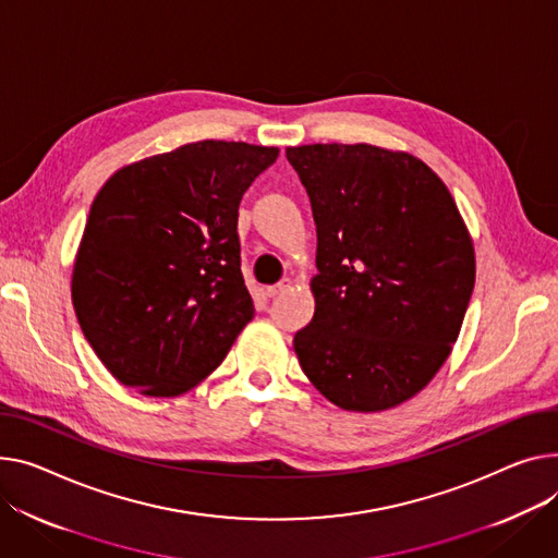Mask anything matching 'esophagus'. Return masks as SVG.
<instances>
[{"label":"esophagus","instance_id":"obj_1","mask_svg":"<svg viewBox=\"0 0 558 558\" xmlns=\"http://www.w3.org/2000/svg\"><path fill=\"white\" fill-rule=\"evenodd\" d=\"M291 287V280L289 278H282L280 282H276V284H271V287H267V295L269 299H274V295H280L282 291H287Z\"/></svg>","mask_w":558,"mask_h":558}]
</instances>
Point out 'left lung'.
Listing matches in <instances>:
<instances>
[{
  "instance_id": "obj_1",
  "label": "left lung",
  "mask_w": 558,
  "mask_h": 558,
  "mask_svg": "<svg viewBox=\"0 0 558 558\" xmlns=\"http://www.w3.org/2000/svg\"><path fill=\"white\" fill-rule=\"evenodd\" d=\"M316 221V312L295 331L303 373L345 411L417 395L451 354L475 255L441 179L405 153L356 143L287 147Z\"/></svg>"
}]
</instances>
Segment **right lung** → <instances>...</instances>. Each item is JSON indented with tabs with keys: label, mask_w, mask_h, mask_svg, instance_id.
Instances as JSON below:
<instances>
[{
	"label": "right lung",
	"mask_w": 558,
	"mask_h": 558,
	"mask_svg": "<svg viewBox=\"0 0 558 558\" xmlns=\"http://www.w3.org/2000/svg\"><path fill=\"white\" fill-rule=\"evenodd\" d=\"M278 147L197 141L119 170L73 265L85 339L123 386L174 397L225 361L253 318L238 208Z\"/></svg>",
	"instance_id": "add662e5"
}]
</instances>
